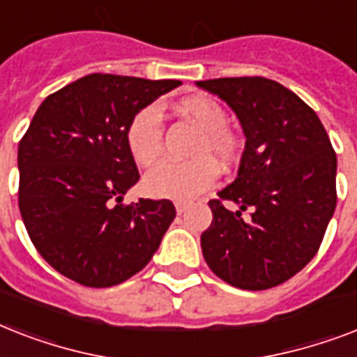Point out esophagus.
I'll list each match as a JSON object with an SVG mask.
<instances>
[{
    "instance_id": "esophagus-1",
    "label": "esophagus",
    "mask_w": 357,
    "mask_h": 357,
    "mask_svg": "<svg viewBox=\"0 0 357 357\" xmlns=\"http://www.w3.org/2000/svg\"><path fill=\"white\" fill-rule=\"evenodd\" d=\"M174 206H176V211H178L179 215H181V213H183L185 209H187V207H189V204H187V202H179V200H176V202H174Z\"/></svg>"
}]
</instances>
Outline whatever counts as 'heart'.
Instances as JSON below:
<instances>
[{"instance_id":"obj_1","label":"heart","mask_w":357,"mask_h":357,"mask_svg":"<svg viewBox=\"0 0 357 357\" xmlns=\"http://www.w3.org/2000/svg\"><path fill=\"white\" fill-rule=\"evenodd\" d=\"M178 109L195 120L204 131L195 148L192 161H165L144 179V189L155 198L187 202L202 195L218 178L220 167L231 168L241 159V140L228 128V111L209 96L181 100ZM126 144L135 161L150 167L162 153V126L159 105H146L133 114L126 128Z\"/></svg>"}]
</instances>
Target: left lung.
Here are the masks:
<instances>
[{
  "label": "left lung",
  "instance_id": "8db88e82",
  "mask_svg": "<svg viewBox=\"0 0 357 357\" xmlns=\"http://www.w3.org/2000/svg\"><path fill=\"white\" fill-rule=\"evenodd\" d=\"M228 103L243 126L237 178L209 202L202 252L229 285L263 291L310 263L333 217L337 157L313 109L266 77L198 81ZM224 201L239 207L229 212Z\"/></svg>",
  "mask_w": 357,
  "mask_h": 357
}]
</instances>
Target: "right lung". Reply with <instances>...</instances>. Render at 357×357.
<instances>
[{"label": "right lung", "mask_w": 357, "mask_h": 357, "mask_svg": "<svg viewBox=\"0 0 357 357\" xmlns=\"http://www.w3.org/2000/svg\"><path fill=\"white\" fill-rule=\"evenodd\" d=\"M181 81L91 74L53 92L18 144L22 220L38 254L85 287L142 271L176 217L170 200L123 204L139 181L126 144L133 114Z\"/></svg>", "instance_id": "add662e5"}]
</instances>
